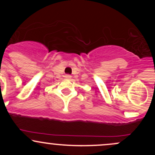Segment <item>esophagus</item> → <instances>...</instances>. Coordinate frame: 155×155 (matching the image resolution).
I'll list each match as a JSON object with an SVG mask.
<instances>
[{"label":"esophagus","instance_id":"1","mask_svg":"<svg viewBox=\"0 0 155 155\" xmlns=\"http://www.w3.org/2000/svg\"><path fill=\"white\" fill-rule=\"evenodd\" d=\"M71 76H70V75L65 76V78H66V79H71Z\"/></svg>","mask_w":155,"mask_h":155}]
</instances>
